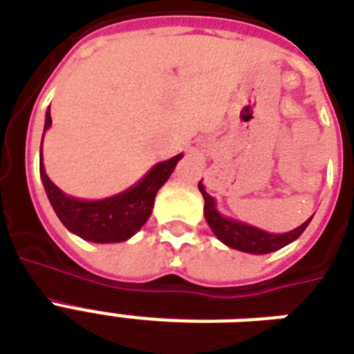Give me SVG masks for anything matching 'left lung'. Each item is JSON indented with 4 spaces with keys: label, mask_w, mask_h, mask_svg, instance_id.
<instances>
[{
    "label": "left lung",
    "mask_w": 354,
    "mask_h": 354,
    "mask_svg": "<svg viewBox=\"0 0 354 354\" xmlns=\"http://www.w3.org/2000/svg\"><path fill=\"white\" fill-rule=\"evenodd\" d=\"M199 192L203 193V199H205V218L207 223L210 225V230L214 231V235L223 245H227L230 248L241 250V252L248 254H269L279 250L282 246L290 245L292 241H296L305 227L309 225L311 218L305 223H301L296 230L288 231V233H281V235H274V233H267L263 230H258L254 225L248 223L237 222V220H231V218H223L218 210H216L214 199L205 192V185L199 182Z\"/></svg>",
    "instance_id": "1"
}]
</instances>
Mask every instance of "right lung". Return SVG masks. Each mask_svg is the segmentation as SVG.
I'll use <instances>...</instances> for the list:
<instances>
[{
    "label": "right lung",
    "instance_id": "add662e5",
    "mask_svg": "<svg viewBox=\"0 0 354 354\" xmlns=\"http://www.w3.org/2000/svg\"><path fill=\"white\" fill-rule=\"evenodd\" d=\"M50 123V109H47L45 131L49 129ZM180 159L182 153L155 165L146 178H142V182L134 187L102 201H81L68 197L45 174L43 159L39 161V174L55 212L72 233L93 243H123L147 222L153 208L155 195L169 180Z\"/></svg>",
    "mask_w": 354,
    "mask_h": 354
}]
</instances>
